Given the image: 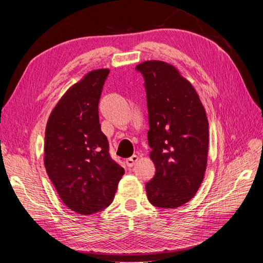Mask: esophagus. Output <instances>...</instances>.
Masks as SVG:
<instances>
[{"label":"esophagus","instance_id":"esophagus-1","mask_svg":"<svg viewBox=\"0 0 263 263\" xmlns=\"http://www.w3.org/2000/svg\"><path fill=\"white\" fill-rule=\"evenodd\" d=\"M137 161H138V157L136 155H134L130 158L127 159L126 164H127V166H129V168H132V166H134L135 163H136Z\"/></svg>","mask_w":263,"mask_h":263}]
</instances>
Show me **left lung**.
<instances>
[{
	"instance_id": "1",
	"label": "left lung",
	"mask_w": 263,
	"mask_h": 263,
	"mask_svg": "<svg viewBox=\"0 0 263 263\" xmlns=\"http://www.w3.org/2000/svg\"><path fill=\"white\" fill-rule=\"evenodd\" d=\"M144 77L148 107V144L156 166L147 182L149 202L176 209L200 189L208 164L209 121L193 85L164 61L136 66Z\"/></svg>"
}]
</instances>
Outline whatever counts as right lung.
Wrapping results in <instances>:
<instances>
[{
  "label": "right lung",
  "mask_w": 263,
  "mask_h": 263,
  "mask_svg": "<svg viewBox=\"0 0 263 263\" xmlns=\"http://www.w3.org/2000/svg\"><path fill=\"white\" fill-rule=\"evenodd\" d=\"M108 73V69L93 70L71 86L46 126L47 174L67 208L83 215L105 210L125 173L109 156L99 119V102Z\"/></svg>",
  "instance_id": "add662e5"
}]
</instances>
